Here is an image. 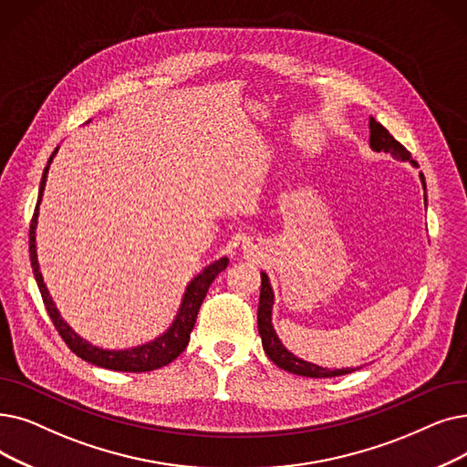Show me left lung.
Segmentation results:
<instances>
[{"mask_svg":"<svg viewBox=\"0 0 467 467\" xmlns=\"http://www.w3.org/2000/svg\"><path fill=\"white\" fill-rule=\"evenodd\" d=\"M370 147L376 152H389L399 160H409L412 161V166L420 168L418 161L412 160L410 152L404 149L399 140L385 130L379 121H376L374 118H370ZM421 177V185L425 189V179L423 173H420ZM271 309H273V290L271 284L265 273H261V294H259V307H257V328L261 334V343L263 349H265L267 357L276 364L278 368L288 370L292 374L297 376H307V378H334V376H346L349 372H353L351 368H341V370H328L317 367V364L306 362L297 357H294L286 348L282 346L280 339L276 337L273 324H271Z\"/></svg>","mask_w":467,"mask_h":467,"instance_id":"1","label":"left lung"}]
</instances>
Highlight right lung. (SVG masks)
I'll return each instance as SVG.
<instances>
[{"label": "right lung", "mask_w": 467, "mask_h": 467, "mask_svg": "<svg viewBox=\"0 0 467 467\" xmlns=\"http://www.w3.org/2000/svg\"><path fill=\"white\" fill-rule=\"evenodd\" d=\"M57 149L53 150L47 166L44 170V177L42 183H39V194H37V204L30 221V261H32V269H34V276L37 282L39 294H42L44 306L55 324V328L58 332V336L65 339L67 346L70 348L72 353H76L79 358H84L91 364H97L100 368H109V370H118V372H150L156 368L166 367L171 360H175L181 353H183L189 346L191 339V332L194 328V322L200 311L202 301H204L208 288L212 286V282L215 280V276L225 271L229 265L227 257H221L219 261L212 263L210 267H206L202 271L191 284L187 286L183 303H181V309L173 320V324L170 327V330L160 336L158 339H154L152 343H147V346H139L133 349H124V351H105L89 346L88 341H84L79 336H76V332L68 327V324L60 318L55 303L46 288L42 273H39V265H37V257H36V225H37V212H39V202H42L44 196V189H46V181H47V171H49V164L55 156Z\"/></svg>", "instance_id": "1"}]
</instances>
